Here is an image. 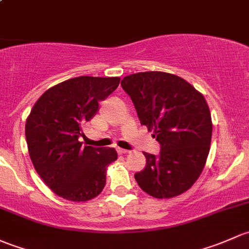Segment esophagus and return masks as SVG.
I'll return each mask as SVG.
<instances>
[{
	"label": "esophagus",
	"mask_w": 249,
	"mask_h": 249,
	"mask_svg": "<svg viewBox=\"0 0 249 249\" xmlns=\"http://www.w3.org/2000/svg\"><path fill=\"white\" fill-rule=\"evenodd\" d=\"M116 150H117V152L120 153V155H124V153H128V152H130L129 150H125V148H121V147H117Z\"/></svg>",
	"instance_id": "esophagus-1"
}]
</instances>
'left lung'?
Returning a JSON list of instances; mask_svg holds the SVG:
<instances>
[{
  "label": "left lung",
  "instance_id": "1",
  "mask_svg": "<svg viewBox=\"0 0 249 249\" xmlns=\"http://www.w3.org/2000/svg\"><path fill=\"white\" fill-rule=\"evenodd\" d=\"M122 89L130 97L140 124L160 145L158 156L143 152L145 169L134 175L143 192L168 199L191 188L210 152L211 112L204 96L184 79L164 71L124 76Z\"/></svg>",
  "mask_w": 249,
  "mask_h": 249
}]
</instances>
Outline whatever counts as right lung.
Instances as JSON below:
<instances>
[{
  "label": "right lung",
  "mask_w": 249,
  "mask_h": 249,
  "mask_svg": "<svg viewBox=\"0 0 249 249\" xmlns=\"http://www.w3.org/2000/svg\"><path fill=\"white\" fill-rule=\"evenodd\" d=\"M120 78L78 76L51 87L27 117L25 134L33 166L58 196L71 201L93 199L103 191L107 166L117 160L112 147L83 146V127L99 102L117 89Z\"/></svg>",
  "instance_id": "right-lung-1"
}]
</instances>
